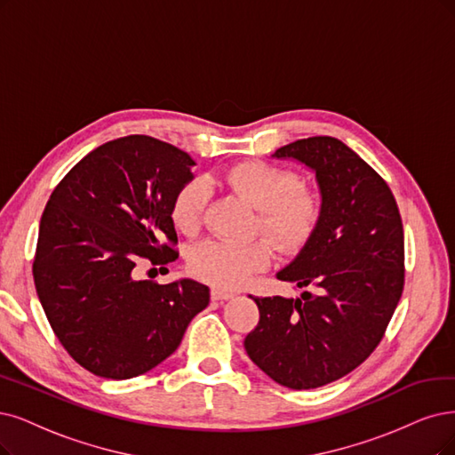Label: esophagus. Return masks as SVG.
Here are the masks:
<instances>
[{"label":"esophagus","mask_w":455,"mask_h":455,"mask_svg":"<svg viewBox=\"0 0 455 455\" xmlns=\"http://www.w3.org/2000/svg\"><path fill=\"white\" fill-rule=\"evenodd\" d=\"M210 296H212V299L225 301V299H230L234 294H232V292H228V291H221V289H212Z\"/></svg>","instance_id":"esophagus-1"}]
</instances>
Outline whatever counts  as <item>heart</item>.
<instances>
[{
  "label": "heart",
  "mask_w": 455,
  "mask_h": 455,
  "mask_svg": "<svg viewBox=\"0 0 455 455\" xmlns=\"http://www.w3.org/2000/svg\"><path fill=\"white\" fill-rule=\"evenodd\" d=\"M227 188L259 210L257 230L270 236L284 253L304 249L321 223L323 196L299 174L266 161H245L225 172ZM210 202V183L195 178L183 183L172 198L171 217L174 227L193 236L204 221ZM274 260V247L267 240L230 243L206 240L191 249L189 272L217 289H240Z\"/></svg>",
  "instance_id": "1"
}]
</instances>
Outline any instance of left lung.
Segmentation results:
<instances>
[{
	"instance_id": "obj_1",
	"label": "left lung",
	"mask_w": 455,
	"mask_h": 455,
	"mask_svg": "<svg viewBox=\"0 0 455 455\" xmlns=\"http://www.w3.org/2000/svg\"><path fill=\"white\" fill-rule=\"evenodd\" d=\"M274 157L313 168L323 217L277 274L304 292L253 298L260 318L243 345L277 384L311 390L350 373L382 341L405 284V236L388 183L341 140L301 139Z\"/></svg>"
}]
</instances>
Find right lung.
<instances>
[{
  "instance_id": "add662e5",
  "label": "right lung",
  "mask_w": 455,
  "mask_h": 455,
  "mask_svg": "<svg viewBox=\"0 0 455 455\" xmlns=\"http://www.w3.org/2000/svg\"><path fill=\"white\" fill-rule=\"evenodd\" d=\"M193 164L172 144L131 134L90 151L46 202L33 281L56 338L97 377L154 369L210 304V289L193 279L134 277L142 260L178 259L171 204Z\"/></svg>"
}]
</instances>
